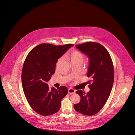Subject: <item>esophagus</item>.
<instances>
[{
	"label": "esophagus",
	"mask_w": 135,
	"mask_h": 135,
	"mask_svg": "<svg viewBox=\"0 0 135 135\" xmlns=\"http://www.w3.org/2000/svg\"><path fill=\"white\" fill-rule=\"evenodd\" d=\"M75 93V90H74L73 89L70 88L68 89V93L70 94H73Z\"/></svg>",
	"instance_id": "esophagus-1"
}]
</instances>
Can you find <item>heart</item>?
I'll return each mask as SVG.
<instances>
[{
	"label": "heart",
	"instance_id": "heart-1",
	"mask_svg": "<svg viewBox=\"0 0 135 135\" xmlns=\"http://www.w3.org/2000/svg\"><path fill=\"white\" fill-rule=\"evenodd\" d=\"M68 58L70 60V62L72 64H82V63L84 60V56L81 52L77 50H75L68 55ZM62 57L60 58L58 60V63L61 60Z\"/></svg>",
	"mask_w": 135,
	"mask_h": 135
}]
</instances>
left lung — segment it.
I'll list each match as a JSON object with an SVG mask.
<instances>
[{"label":"left lung","mask_w":135,"mask_h":135,"mask_svg":"<svg viewBox=\"0 0 135 135\" xmlns=\"http://www.w3.org/2000/svg\"><path fill=\"white\" fill-rule=\"evenodd\" d=\"M76 46L89 58L87 77L91 80L88 81L90 83L88 93L76 91L81 100L74 107L82 114L91 116L102 109L110 94L114 77L113 64L107 49L99 43L89 42Z\"/></svg>","instance_id":"1"}]
</instances>
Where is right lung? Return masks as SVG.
I'll return each mask as SVG.
<instances>
[{
	"mask_svg": "<svg viewBox=\"0 0 135 135\" xmlns=\"http://www.w3.org/2000/svg\"><path fill=\"white\" fill-rule=\"evenodd\" d=\"M73 45L42 44L31 50L26 57L22 71V87L29 104L38 114L48 116L60 109L68 89L63 86L50 90L47 82L55 73L58 59Z\"/></svg>",
	"mask_w": 135,
	"mask_h": 135,
	"instance_id": "1",
	"label": "right lung"
}]
</instances>
